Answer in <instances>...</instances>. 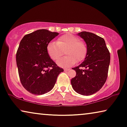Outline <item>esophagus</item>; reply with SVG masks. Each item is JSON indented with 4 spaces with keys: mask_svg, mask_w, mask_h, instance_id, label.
I'll use <instances>...</instances> for the list:
<instances>
[{
    "mask_svg": "<svg viewBox=\"0 0 127 127\" xmlns=\"http://www.w3.org/2000/svg\"><path fill=\"white\" fill-rule=\"evenodd\" d=\"M70 70V69H69V68H65V69H64V70L65 71H68V70Z\"/></svg>",
    "mask_w": 127,
    "mask_h": 127,
    "instance_id": "esophagus-1",
    "label": "esophagus"
}]
</instances>
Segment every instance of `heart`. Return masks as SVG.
Returning a JSON list of instances; mask_svg holds the SVG:
<instances>
[{
  "instance_id": "1",
  "label": "heart",
  "mask_w": 127,
  "mask_h": 127,
  "mask_svg": "<svg viewBox=\"0 0 127 127\" xmlns=\"http://www.w3.org/2000/svg\"><path fill=\"white\" fill-rule=\"evenodd\" d=\"M65 51L66 57L57 62L60 67H70L85 59L88 48L85 42L79 41V38L71 34H65L58 38L56 42H50L47 46V54L51 60L57 61Z\"/></svg>"
}]
</instances>
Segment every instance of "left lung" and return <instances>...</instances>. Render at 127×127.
<instances>
[{"label": "left lung", "instance_id": "left-lung-1", "mask_svg": "<svg viewBox=\"0 0 127 127\" xmlns=\"http://www.w3.org/2000/svg\"><path fill=\"white\" fill-rule=\"evenodd\" d=\"M78 35L85 42L88 51L83 62L72 68L76 76L71 80V84L77 93L90 95L98 92L106 81L110 53L104 39L100 36L86 32L78 33ZM80 67L86 69L83 70Z\"/></svg>", "mask_w": 127, "mask_h": 127}]
</instances>
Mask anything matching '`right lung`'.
Instances as JSON below:
<instances>
[{"instance_id": "right-lung-1", "label": "right lung", "mask_w": 127, "mask_h": 127, "mask_svg": "<svg viewBox=\"0 0 127 127\" xmlns=\"http://www.w3.org/2000/svg\"><path fill=\"white\" fill-rule=\"evenodd\" d=\"M58 34L41 29L26 35L20 42L16 55L18 73L23 86L32 94L50 92L58 75L64 71L47 51L48 43Z\"/></svg>"}]
</instances>
